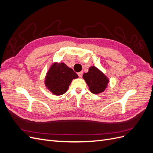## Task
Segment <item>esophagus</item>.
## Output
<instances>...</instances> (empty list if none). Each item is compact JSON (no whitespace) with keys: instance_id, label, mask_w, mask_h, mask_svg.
Here are the masks:
<instances>
[{"instance_id":"1","label":"esophagus","mask_w":153,"mask_h":153,"mask_svg":"<svg viewBox=\"0 0 153 153\" xmlns=\"http://www.w3.org/2000/svg\"><path fill=\"white\" fill-rule=\"evenodd\" d=\"M82 75H83V72L82 71L78 73V76H79L80 78H81L82 76Z\"/></svg>"}]
</instances>
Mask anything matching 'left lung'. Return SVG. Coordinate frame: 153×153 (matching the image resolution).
<instances>
[{"mask_svg": "<svg viewBox=\"0 0 153 153\" xmlns=\"http://www.w3.org/2000/svg\"><path fill=\"white\" fill-rule=\"evenodd\" d=\"M83 78L89 87L90 91L94 94L104 92L109 82L108 78L104 73L95 66L89 68V71L83 75Z\"/></svg>", "mask_w": 153, "mask_h": 153, "instance_id": "obj_1", "label": "left lung"}]
</instances>
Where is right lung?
I'll use <instances>...</instances> for the list:
<instances>
[{
  "label": "right lung",
  "mask_w": 153,
  "mask_h": 153,
  "mask_svg": "<svg viewBox=\"0 0 153 153\" xmlns=\"http://www.w3.org/2000/svg\"><path fill=\"white\" fill-rule=\"evenodd\" d=\"M78 77L77 74L66 64L54 62L47 73L45 83L50 92L59 96L65 93L72 80Z\"/></svg>",
  "instance_id": "1"
}]
</instances>
